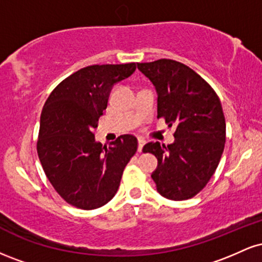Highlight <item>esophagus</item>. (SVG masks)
Instances as JSON below:
<instances>
[{
	"mask_svg": "<svg viewBox=\"0 0 262 262\" xmlns=\"http://www.w3.org/2000/svg\"><path fill=\"white\" fill-rule=\"evenodd\" d=\"M144 144H145V140H144L143 138H139V139H138V151L139 152H141V150H143Z\"/></svg>",
	"mask_w": 262,
	"mask_h": 262,
	"instance_id": "esophagus-1",
	"label": "esophagus"
}]
</instances>
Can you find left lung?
<instances>
[{
    "label": "left lung",
    "instance_id": "8db88e82",
    "mask_svg": "<svg viewBox=\"0 0 262 262\" xmlns=\"http://www.w3.org/2000/svg\"><path fill=\"white\" fill-rule=\"evenodd\" d=\"M158 95V118L176 125L167 146L150 141L143 148L158 159L151 173L162 197L196 196L213 176L224 150L225 119L217 93L192 69L170 59L137 64Z\"/></svg>",
    "mask_w": 262,
    "mask_h": 262
}]
</instances>
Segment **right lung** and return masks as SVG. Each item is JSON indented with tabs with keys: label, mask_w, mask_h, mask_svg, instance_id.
Listing matches in <instances>:
<instances>
[{
	"label": "right lung",
	"mask_w": 262,
	"mask_h": 262,
	"mask_svg": "<svg viewBox=\"0 0 262 262\" xmlns=\"http://www.w3.org/2000/svg\"><path fill=\"white\" fill-rule=\"evenodd\" d=\"M135 69V62L86 66L60 82L45 102L39 160L53 187L71 206L90 210L110 202L137 151L134 135H121L107 148L93 133L112 87Z\"/></svg>",
	"instance_id": "obj_1"
}]
</instances>
